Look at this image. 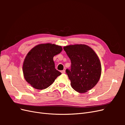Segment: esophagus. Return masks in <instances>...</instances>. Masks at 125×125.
<instances>
[{
	"label": "esophagus",
	"mask_w": 125,
	"mask_h": 125,
	"mask_svg": "<svg viewBox=\"0 0 125 125\" xmlns=\"http://www.w3.org/2000/svg\"><path fill=\"white\" fill-rule=\"evenodd\" d=\"M61 72H62V73H65V70H62Z\"/></svg>",
	"instance_id": "1"
}]
</instances>
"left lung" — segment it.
I'll list each match as a JSON object with an SVG mask.
<instances>
[{
  "label": "left lung",
  "mask_w": 125,
  "mask_h": 125,
  "mask_svg": "<svg viewBox=\"0 0 125 125\" xmlns=\"http://www.w3.org/2000/svg\"><path fill=\"white\" fill-rule=\"evenodd\" d=\"M63 50L71 60V68L66 73L75 91L84 93L92 89L99 81L101 65L97 55L86 45L65 46Z\"/></svg>",
  "instance_id": "left-lung-1"
}]
</instances>
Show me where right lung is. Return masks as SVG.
<instances>
[{"instance_id": "obj_1", "label": "right lung", "mask_w": 125, "mask_h": 125, "mask_svg": "<svg viewBox=\"0 0 125 125\" xmlns=\"http://www.w3.org/2000/svg\"><path fill=\"white\" fill-rule=\"evenodd\" d=\"M62 50V46L50 43L37 45L26 55L23 65L25 80L34 88L43 90L53 83L62 74L55 68L54 56Z\"/></svg>"}]
</instances>
